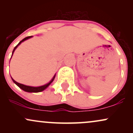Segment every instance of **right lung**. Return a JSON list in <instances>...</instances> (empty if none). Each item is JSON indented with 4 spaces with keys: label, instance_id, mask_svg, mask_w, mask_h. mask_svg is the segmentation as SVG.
<instances>
[{
    "label": "right lung",
    "instance_id": "add662e5",
    "mask_svg": "<svg viewBox=\"0 0 133 133\" xmlns=\"http://www.w3.org/2000/svg\"><path fill=\"white\" fill-rule=\"evenodd\" d=\"M31 37H32V36H29V37H27L24 38V39H23L21 41V42H20L16 46L14 47V50H13V51H12V55H13V54H14V52L15 50L16 49L17 47L18 46H19V45H20V44H21V43H22V42H24V41H26V40H27V39H30V38H31ZM12 56H11V58H12ZM11 58H10V59H11ZM56 74H54V77H52V79L49 82H47V84H45L43 85V86H37V87H34V86H26V85L22 84L19 83V82H16V81H15L14 79L12 77H11V78H12V80L13 81V82H14L15 84H16L17 85V86L18 87H19V88H21V89H22L23 91H25V92H42V91H43L44 90H45V89H46V88H47V87H48L49 86V85L51 84L52 83V82H53V81L54 80L55 77H56Z\"/></svg>",
    "mask_w": 133,
    "mask_h": 133
}]
</instances>
